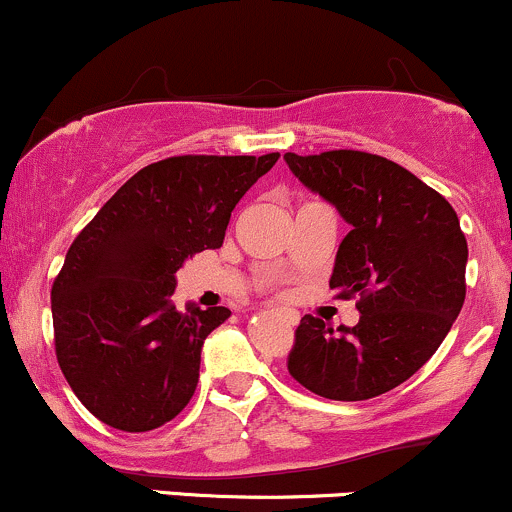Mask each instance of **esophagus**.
Segmentation results:
<instances>
[{
  "instance_id": "esophagus-1",
  "label": "esophagus",
  "mask_w": 512,
  "mask_h": 512,
  "mask_svg": "<svg viewBox=\"0 0 512 512\" xmlns=\"http://www.w3.org/2000/svg\"><path fill=\"white\" fill-rule=\"evenodd\" d=\"M286 318H289L291 325H296V320H299V318H296V313H289V316H286Z\"/></svg>"
}]
</instances>
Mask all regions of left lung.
I'll list each match as a JSON object with an SVG mask.
<instances>
[{
  "instance_id": "8db88e82",
  "label": "left lung",
  "mask_w": 512,
  "mask_h": 512,
  "mask_svg": "<svg viewBox=\"0 0 512 512\" xmlns=\"http://www.w3.org/2000/svg\"><path fill=\"white\" fill-rule=\"evenodd\" d=\"M284 160L352 226L330 289L335 299H357L359 311L357 325L338 330L303 316L286 369L330 401L381 396L435 355L462 311L469 247L457 211L381 155L328 150Z\"/></svg>"
}]
</instances>
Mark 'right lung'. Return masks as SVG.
<instances>
[{
  "label": "right lung",
  "instance_id": "obj_1",
  "mask_svg": "<svg viewBox=\"0 0 512 512\" xmlns=\"http://www.w3.org/2000/svg\"><path fill=\"white\" fill-rule=\"evenodd\" d=\"M267 155H174L133 174L82 228L50 291L55 357L94 418L148 432L182 413L201 345L230 316L170 301L187 257L223 245Z\"/></svg>",
  "mask_w": 512,
  "mask_h": 512
}]
</instances>
